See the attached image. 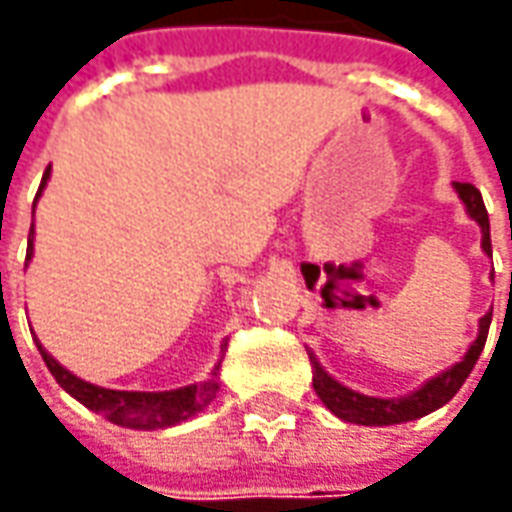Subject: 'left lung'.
<instances>
[{"label":"left lung","instance_id":"left-lung-1","mask_svg":"<svg viewBox=\"0 0 512 512\" xmlns=\"http://www.w3.org/2000/svg\"><path fill=\"white\" fill-rule=\"evenodd\" d=\"M453 187H456L462 205L467 207V216L482 227V250L487 256H493V247H490V219H487V207L482 202V193L470 185V182H453ZM490 316H493V310L484 313L482 319H479V336H476V342L467 347L462 362H456L453 367L442 370L439 376L427 379L419 390L407 393L402 399H376V396H364V393H356V390L344 387L307 350L310 364H313V390L325 402L327 410L333 416H339L342 422L367 424V427H387V424L422 419V416L439 410L442 404H447L459 393V387H462L464 379L470 376V370L476 367L479 356H482L484 342H487V330H490Z\"/></svg>","mask_w":512,"mask_h":512}]
</instances>
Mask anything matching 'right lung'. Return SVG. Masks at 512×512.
<instances>
[{"instance_id": "obj_1", "label": "right lung", "mask_w": 512, "mask_h": 512, "mask_svg": "<svg viewBox=\"0 0 512 512\" xmlns=\"http://www.w3.org/2000/svg\"><path fill=\"white\" fill-rule=\"evenodd\" d=\"M48 179L50 168L45 170L36 196H42ZM33 207H36V202H33ZM28 242L30 259L33 256V227H30ZM33 342L39 347V353H42L48 370L53 373V379L59 382V387L65 393H70L76 402H82L93 413H102L108 422L119 424V427H130V430H165V427L182 424L187 419H193L196 413H202L207 404L216 399V393H219V367H222L227 347V342L222 344V359L216 362L207 382L187 384V387H176V390H162V393H139V390H108V387L85 382V379L73 376L68 367H62V364L56 362L48 350L42 347L39 339H33Z\"/></svg>"}]
</instances>
